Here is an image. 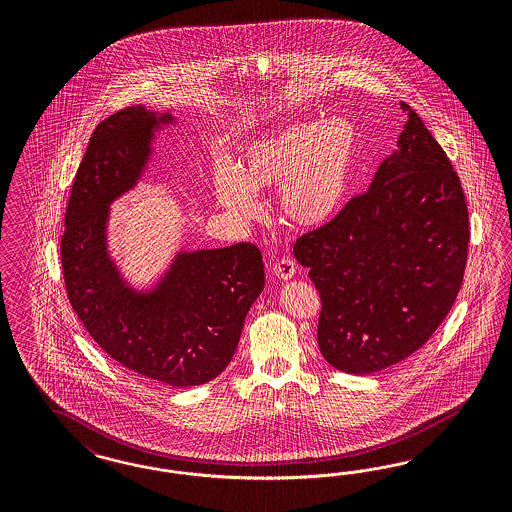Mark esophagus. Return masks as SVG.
<instances>
[{
	"mask_svg": "<svg viewBox=\"0 0 512 512\" xmlns=\"http://www.w3.org/2000/svg\"><path fill=\"white\" fill-rule=\"evenodd\" d=\"M274 274L278 276L279 279H291L295 278L296 274V263L293 261V259H281V261H278V263L274 264Z\"/></svg>",
	"mask_w": 512,
	"mask_h": 512,
	"instance_id": "34e87169",
	"label": "esophagus"
}]
</instances>
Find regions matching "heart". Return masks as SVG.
<instances>
[{"instance_id":"obj_1","label":"heart","mask_w":512,"mask_h":512,"mask_svg":"<svg viewBox=\"0 0 512 512\" xmlns=\"http://www.w3.org/2000/svg\"><path fill=\"white\" fill-rule=\"evenodd\" d=\"M357 129L347 118L291 125L253 140L238 169L217 163L214 193L231 216L259 214L257 191L279 189L283 216L300 227H319L340 210L357 159Z\"/></svg>"}]
</instances>
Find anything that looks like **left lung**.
<instances>
[{
	"mask_svg": "<svg viewBox=\"0 0 512 512\" xmlns=\"http://www.w3.org/2000/svg\"><path fill=\"white\" fill-rule=\"evenodd\" d=\"M396 150L370 189L295 244L321 296L317 341L340 372H379L413 355L464 281L469 219L449 157L407 103Z\"/></svg>",
	"mask_w": 512,
	"mask_h": 512,
	"instance_id": "8db88e82",
	"label": "left lung"
}]
</instances>
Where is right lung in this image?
I'll return each instance as SVG.
<instances>
[{"instance_id": "1", "label": "right lung", "mask_w": 512, "mask_h": 512, "mask_svg": "<svg viewBox=\"0 0 512 512\" xmlns=\"http://www.w3.org/2000/svg\"><path fill=\"white\" fill-rule=\"evenodd\" d=\"M171 110L127 107L95 127L65 212L62 266L78 319L127 370L169 387L216 379L233 360L249 308L264 287L263 255L231 248L180 249L154 285L137 289L110 255V204L139 186L155 135Z\"/></svg>"}]
</instances>
